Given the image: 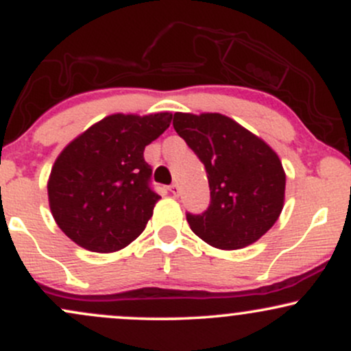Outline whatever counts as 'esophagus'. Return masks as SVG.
<instances>
[{
  "label": "esophagus",
  "mask_w": 351,
  "mask_h": 351,
  "mask_svg": "<svg viewBox=\"0 0 351 351\" xmlns=\"http://www.w3.org/2000/svg\"><path fill=\"white\" fill-rule=\"evenodd\" d=\"M168 189H170V193H171V195L173 196H180V193H181V189H180V186H178V184H171V186L170 188H168Z\"/></svg>",
  "instance_id": "1"
}]
</instances>
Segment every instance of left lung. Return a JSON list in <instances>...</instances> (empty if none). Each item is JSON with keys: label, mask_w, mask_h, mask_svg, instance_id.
<instances>
[{"label": "left lung", "mask_w": 351, "mask_h": 351, "mask_svg": "<svg viewBox=\"0 0 351 351\" xmlns=\"http://www.w3.org/2000/svg\"><path fill=\"white\" fill-rule=\"evenodd\" d=\"M173 127L206 168L211 191L203 215H186L191 231L226 251L261 239L284 208L285 171L277 153L223 114L176 112Z\"/></svg>", "instance_id": "1"}]
</instances>
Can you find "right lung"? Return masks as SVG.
<instances>
[{"label":"right lung","mask_w":351,"mask_h":351,"mask_svg":"<svg viewBox=\"0 0 351 351\" xmlns=\"http://www.w3.org/2000/svg\"><path fill=\"white\" fill-rule=\"evenodd\" d=\"M171 119L170 112L108 115L60 152L47 196L64 234L92 252L120 251L142 234L160 199L143 152Z\"/></svg>","instance_id":"add662e5"}]
</instances>
